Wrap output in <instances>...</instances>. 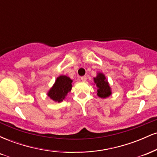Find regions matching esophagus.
<instances>
[{"label":"esophagus","instance_id":"esophagus-1","mask_svg":"<svg viewBox=\"0 0 157 157\" xmlns=\"http://www.w3.org/2000/svg\"><path fill=\"white\" fill-rule=\"evenodd\" d=\"M80 79H81V80L82 81V82H86V80H87V77H86V76H82V77H80Z\"/></svg>","mask_w":157,"mask_h":157}]
</instances>
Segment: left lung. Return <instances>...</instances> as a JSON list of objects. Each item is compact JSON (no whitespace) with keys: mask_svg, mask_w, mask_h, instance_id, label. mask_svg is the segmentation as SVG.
<instances>
[{"mask_svg":"<svg viewBox=\"0 0 157 157\" xmlns=\"http://www.w3.org/2000/svg\"><path fill=\"white\" fill-rule=\"evenodd\" d=\"M94 82L97 87V96L99 97L106 98L111 94V87L103 74L97 73V77H94Z\"/></svg>","mask_w":157,"mask_h":157,"instance_id":"left-lung-1","label":"left lung"}]
</instances>
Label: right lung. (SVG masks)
I'll list each match as a JSON object with an SVG mask.
<instances>
[{
	"instance_id": "add662e5",
	"label": "right lung",
	"mask_w": 157,
	"mask_h": 157,
	"mask_svg": "<svg viewBox=\"0 0 157 157\" xmlns=\"http://www.w3.org/2000/svg\"><path fill=\"white\" fill-rule=\"evenodd\" d=\"M72 80L66 75H60L56 79L55 84L50 89L47 95L54 101L60 102L66 98L72 88Z\"/></svg>"
}]
</instances>
